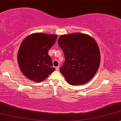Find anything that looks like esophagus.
Listing matches in <instances>:
<instances>
[{
    "label": "esophagus",
    "instance_id": "1",
    "mask_svg": "<svg viewBox=\"0 0 121 121\" xmlns=\"http://www.w3.org/2000/svg\"><path fill=\"white\" fill-rule=\"evenodd\" d=\"M56 71H59V67H56Z\"/></svg>",
    "mask_w": 121,
    "mask_h": 121
}]
</instances>
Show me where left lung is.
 <instances>
[{"label": "left lung", "mask_w": 121, "mask_h": 121, "mask_svg": "<svg viewBox=\"0 0 121 121\" xmlns=\"http://www.w3.org/2000/svg\"><path fill=\"white\" fill-rule=\"evenodd\" d=\"M58 44L65 58L60 71L68 82L78 85L90 81L100 62L99 49L95 40L86 34L74 33L60 36Z\"/></svg>", "instance_id": "8db88e82"}]
</instances>
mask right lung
<instances>
[{
    "mask_svg": "<svg viewBox=\"0 0 121 121\" xmlns=\"http://www.w3.org/2000/svg\"><path fill=\"white\" fill-rule=\"evenodd\" d=\"M56 38L55 35L36 33L22 41L18 53V62L22 72L30 80L42 81L55 71L48 51Z\"/></svg>",
    "mask_w": 121,
    "mask_h": 121,
    "instance_id": "1",
    "label": "right lung"
}]
</instances>
